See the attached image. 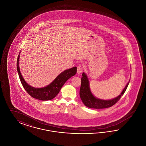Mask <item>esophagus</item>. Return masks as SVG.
<instances>
[{"label": "esophagus", "mask_w": 146, "mask_h": 146, "mask_svg": "<svg viewBox=\"0 0 146 146\" xmlns=\"http://www.w3.org/2000/svg\"><path fill=\"white\" fill-rule=\"evenodd\" d=\"M83 67L81 66H79L77 67V73L78 74H80L82 73L83 72Z\"/></svg>", "instance_id": "34e87169"}]
</instances>
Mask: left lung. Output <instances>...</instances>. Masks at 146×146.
<instances>
[{
    "mask_svg": "<svg viewBox=\"0 0 146 146\" xmlns=\"http://www.w3.org/2000/svg\"><path fill=\"white\" fill-rule=\"evenodd\" d=\"M82 76H83L82 78V83L79 92L80 97L84 104L86 107L91 108H106L111 107L114 104H115L120 100L121 97L124 95L130 82L129 80L124 90L118 96L110 100H104L97 98L92 95V92H91L89 81L87 75L83 72L82 74Z\"/></svg>",
    "mask_w": 146,
    "mask_h": 146,
    "instance_id": "obj_1",
    "label": "left lung"
}]
</instances>
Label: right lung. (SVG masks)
<instances>
[{
  "mask_svg": "<svg viewBox=\"0 0 146 146\" xmlns=\"http://www.w3.org/2000/svg\"><path fill=\"white\" fill-rule=\"evenodd\" d=\"M19 59L20 54L18 55L17 60V70L24 89L31 96L42 101H48L55 98L67 80L76 73V67L65 70L48 86L42 88H35L28 85L22 76L19 67Z\"/></svg>",
  "mask_w": 146,
  "mask_h": 146,
  "instance_id": "obj_1",
  "label": "right lung"
}]
</instances>
